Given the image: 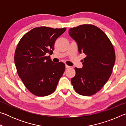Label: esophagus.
Masks as SVG:
<instances>
[{"label": "esophagus", "mask_w": 126, "mask_h": 126, "mask_svg": "<svg viewBox=\"0 0 126 126\" xmlns=\"http://www.w3.org/2000/svg\"><path fill=\"white\" fill-rule=\"evenodd\" d=\"M70 67V66H69V65H65V68L66 69H68V68H69Z\"/></svg>", "instance_id": "34e87169"}]
</instances>
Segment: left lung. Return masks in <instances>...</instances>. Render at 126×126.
I'll use <instances>...</instances> for the list:
<instances>
[{
  "label": "left lung",
  "mask_w": 126,
  "mask_h": 126,
  "mask_svg": "<svg viewBox=\"0 0 126 126\" xmlns=\"http://www.w3.org/2000/svg\"><path fill=\"white\" fill-rule=\"evenodd\" d=\"M69 34L77 43L79 52L86 55L83 68H74L72 84L79 94L91 96L101 90L111 75L116 59L114 47L95 25H80L70 29Z\"/></svg>",
  "instance_id": "obj_1"
}]
</instances>
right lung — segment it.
Returning a JSON list of instances; mask_svg holds the SVG:
<instances>
[{
	"mask_svg": "<svg viewBox=\"0 0 126 126\" xmlns=\"http://www.w3.org/2000/svg\"><path fill=\"white\" fill-rule=\"evenodd\" d=\"M65 28L37 27L23 36L14 54L17 73L30 92L39 97L50 95L55 91L65 71L63 62L53 63L50 55L55 40Z\"/></svg>",
	"mask_w": 126,
	"mask_h": 126,
	"instance_id": "obj_1",
	"label": "right lung"
}]
</instances>
